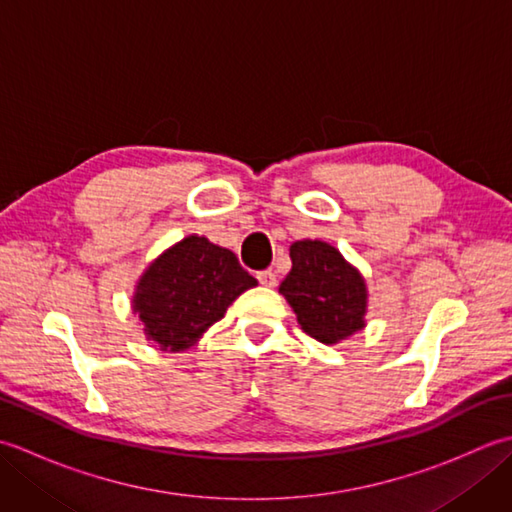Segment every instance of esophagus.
Masks as SVG:
<instances>
[{"mask_svg":"<svg viewBox=\"0 0 512 512\" xmlns=\"http://www.w3.org/2000/svg\"><path fill=\"white\" fill-rule=\"evenodd\" d=\"M259 284L266 286V288H273L277 286V273L275 270H262V273H257Z\"/></svg>","mask_w":512,"mask_h":512,"instance_id":"1","label":"esophagus"}]
</instances>
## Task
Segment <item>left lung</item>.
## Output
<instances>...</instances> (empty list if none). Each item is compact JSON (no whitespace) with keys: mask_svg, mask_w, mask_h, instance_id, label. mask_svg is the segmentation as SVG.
I'll return each instance as SVG.
<instances>
[{"mask_svg":"<svg viewBox=\"0 0 512 512\" xmlns=\"http://www.w3.org/2000/svg\"><path fill=\"white\" fill-rule=\"evenodd\" d=\"M290 259L292 268L279 292L295 310L303 332L336 345L365 328V277L339 248L321 239H299L290 246Z\"/></svg>","mask_w":512,"mask_h":512,"instance_id":"left-lung-1","label":"left lung"}]
</instances>
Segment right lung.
Masks as SVG:
<instances>
[{"label": "right lung", "mask_w": 512, "mask_h": 512, "mask_svg": "<svg viewBox=\"0 0 512 512\" xmlns=\"http://www.w3.org/2000/svg\"><path fill=\"white\" fill-rule=\"evenodd\" d=\"M255 286L257 279L239 266L233 250L204 235H187L138 277L132 312L147 341L176 354L198 343L226 308Z\"/></svg>", "instance_id": "obj_1"}]
</instances>
